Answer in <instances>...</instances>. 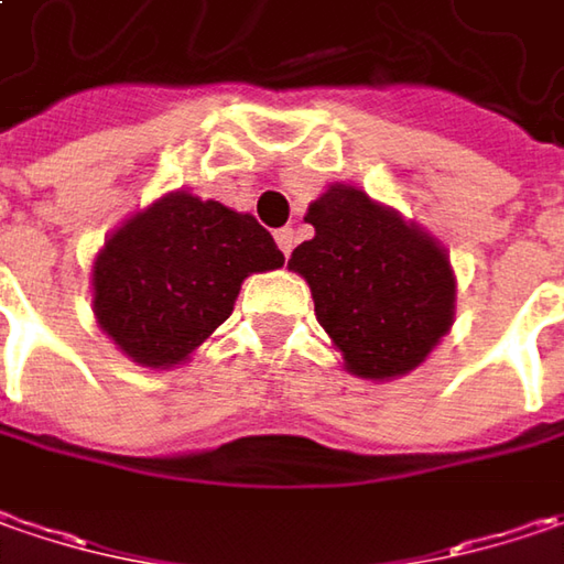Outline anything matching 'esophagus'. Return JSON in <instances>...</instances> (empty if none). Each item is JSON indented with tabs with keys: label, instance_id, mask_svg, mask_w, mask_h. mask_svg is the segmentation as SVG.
<instances>
[{
	"label": "esophagus",
	"instance_id": "34e87169",
	"mask_svg": "<svg viewBox=\"0 0 564 564\" xmlns=\"http://www.w3.org/2000/svg\"><path fill=\"white\" fill-rule=\"evenodd\" d=\"M275 243H279V250L289 257L292 247H295V231H292V228H279V231H275Z\"/></svg>",
	"mask_w": 564,
	"mask_h": 564
}]
</instances>
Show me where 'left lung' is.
Segmentation results:
<instances>
[{
  "label": "left lung",
  "instance_id": "1",
  "mask_svg": "<svg viewBox=\"0 0 564 564\" xmlns=\"http://www.w3.org/2000/svg\"><path fill=\"white\" fill-rule=\"evenodd\" d=\"M314 238L289 269L314 297V314L355 378L415 371L451 333L457 275L425 228L352 184H329L307 206Z\"/></svg>",
  "mask_w": 564,
  "mask_h": 564
}]
</instances>
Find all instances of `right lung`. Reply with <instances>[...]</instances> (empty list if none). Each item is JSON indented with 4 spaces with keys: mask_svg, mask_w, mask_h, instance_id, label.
<instances>
[{
    "mask_svg": "<svg viewBox=\"0 0 564 564\" xmlns=\"http://www.w3.org/2000/svg\"><path fill=\"white\" fill-rule=\"evenodd\" d=\"M282 263L253 215L174 189L104 240L91 267L95 321L135 365L177 368L231 317L243 279Z\"/></svg>",
    "mask_w": 564,
    "mask_h": 564,
    "instance_id": "1",
    "label": "right lung"
}]
</instances>
